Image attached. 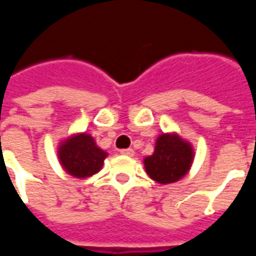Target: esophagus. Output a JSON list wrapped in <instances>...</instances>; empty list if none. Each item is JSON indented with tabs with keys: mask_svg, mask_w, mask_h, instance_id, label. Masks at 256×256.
<instances>
[{
	"mask_svg": "<svg viewBox=\"0 0 256 256\" xmlns=\"http://www.w3.org/2000/svg\"><path fill=\"white\" fill-rule=\"evenodd\" d=\"M120 154L124 156H134V150L132 148H128V150H120Z\"/></svg>",
	"mask_w": 256,
	"mask_h": 256,
	"instance_id": "1",
	"label": "esophagus"
}]
</instances>
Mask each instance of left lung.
<instances>
[{"label":"left lung","mask_w":256,"mask_h":256,"mask_svg":"<svg viewBox=\"0 0 256 256\" xmlns=\"http://www.w3.org/2000/svg\"><path fill=\"white\" fill-rule=\"evenodd\" d=\"M193 158L190 142L177 133H163L156 140L154 154L144 159L145 172L156 182H177L188 174Z\"/></svg>","instance_id":"obj_1"}]
</instances>
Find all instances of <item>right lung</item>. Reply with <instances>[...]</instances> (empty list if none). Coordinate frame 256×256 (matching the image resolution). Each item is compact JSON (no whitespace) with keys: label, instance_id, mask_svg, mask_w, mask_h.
<instances>
[{"label":"right lung","instance_id":"add662e5","mask_svg":"<svg viewBox=\"0 0 256 256\" xmlns=\"http://www.w3.org/2000/svg\"><path fill=\"white\" fill-rule=\"evenodd\" d=\"M58 160L66 172L75 178H88L102 168L108 154L97 146L86 133L74 134L58 145Z\"/></svg>","mask_w":256,"mask_h":256}]
</instances>
